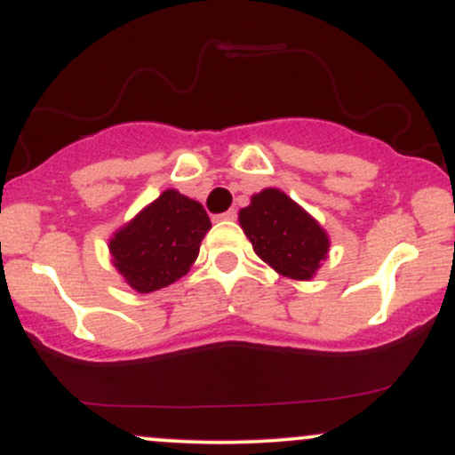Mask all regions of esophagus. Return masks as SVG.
<instances>
[{
	"label": "esophagus",
	"instance_id": "34e87169",
	"mask_svg": "<svg viewBox=\"0 0 455 455\" xmlns=\"http://www.w3.org/2000/svg\"><path fill=\"white\" fill-rule=\"evenodd\" d=\"M235 218H237V212L228 210V212L220 213V216H218V220H235Z\"/></svg>",
	"mask_w": 455,
	"mask_h": 455
}]
</instances>
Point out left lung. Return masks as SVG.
<instances>
[{"label":"left lung","instance_id":"8db88e82","mask_svg":"<svg viewBox=\"0 0 455 455\" xmlns=\"http://www.w3.org/2000/svg\"><path fill=\"white\" fill-rule=\"evenodd\" d=\"M254 252L293 280H310L329 252L325 228L278 188H265L239 212Z\"/></svg>","mask_w":455,"mask_h":455}]
</instances>
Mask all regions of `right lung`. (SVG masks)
I'll use <instances>...</instances> for the list:
<instances>
[{"instance_id":"add662e5","label":"right lung","mask_w":455,"mask_h":455,"mask_svg":"<svg viewBox=\"0 0 455 455\" xmlns=\"http://www.w3.org/2000/svg\"><path fill=\"white\" fill-rule=\"evenodd\" d=\"M212 228L201 203L164 190L108 242L115 269L137 293H151L188 274Z\"/></svg>"}]
</instances>
